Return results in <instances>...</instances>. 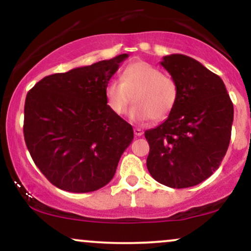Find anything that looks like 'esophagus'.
<instances>
[{"mask_svg": "<svg viewBox=\"0 0 251 251\" xmlns=\"http://www.w3.org/2000/svg\"><path fill=\"white\" fill-rule=\"evenodd\" d=\"M133 132H134V135L135 137H140V135H143V129L142 128H138V127H135L134 129H133Z\"/></svg>", "mask_w": 251, "mask_h": 251, "instance_id": "34e87169", "label": "esophagus"}]
</instances>
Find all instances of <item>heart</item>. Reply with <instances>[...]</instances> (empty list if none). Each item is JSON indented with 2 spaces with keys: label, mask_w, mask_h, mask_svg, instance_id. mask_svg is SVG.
Returning a JSON list of instances; mask_svg holds the SVG:
<instances>
[{
  "label": "heart",
  "mask_w": 251,
  "mask_h": 251,
  "mask_svg": "<svg viewBox=\"0 0 251 251\" xmlns=\"http://www.w3.org/2000/svg\"><path fill=\"white\" fill-rule=\"evenodd\" d=\"M178 98L177 82L145 61L129 63L120 74V81L111 80L105 87L106 103L117 116L125 113L133 99L129 109L133 122L166 119L177 105Z\"/></svg>",
  "instance_id": "1"
}]
</instances>
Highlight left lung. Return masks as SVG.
<instances>
[{
  "label": "left lung",
  "instance_id": "obj_1",
  "mask_svg": "<svg viewBox=\"0 0 251 251\" xmlns=\"http://www.w3.org/2000/svg\"><path fill=\"white\" fill-rule=\"evenodd\" d=\"M160 65L177 82L179 98L163 124L145 131L149 172L174 189L195 186L220 168L229 148L234 106L223 80L183 54Z\"/></svg>",
  "mask_w": 251,
  "mask_h": 251
}]
</instances>
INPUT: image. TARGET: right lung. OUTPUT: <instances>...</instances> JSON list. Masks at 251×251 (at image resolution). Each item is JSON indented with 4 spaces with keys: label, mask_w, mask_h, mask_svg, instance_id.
Masks as SVG:
<instances>
[{
    "label": "right lung",
    "mask_w": 251,
    "mask_h": 251,
    "mask_svg": "<svg viewBox=\"0 0 251 251\" xmlns=\"http://www.w3.org/2000/svg\"><path fill=\"white\" fill-rule=\"evenodd\" d=\"M128 55L43 77L28 92L24 134L45 177L65 191L92 192L113 178L133 128L108 108L105 87Z\"/></svg>",
    "instance_id": "add662e5"
}]
</instances>
